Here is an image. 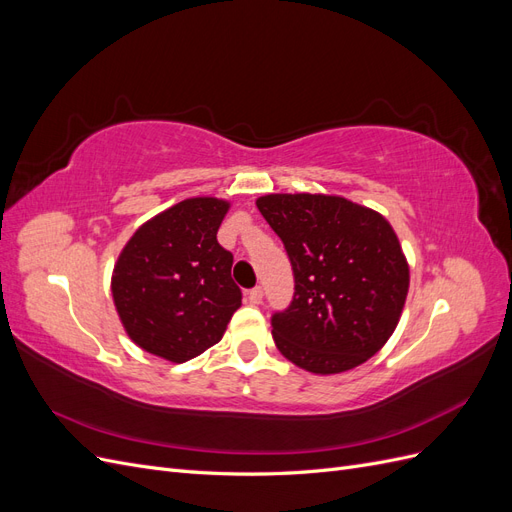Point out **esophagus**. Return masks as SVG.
Here are the masks:
<instances>
[{
  "label": "esophagus",
  "instance_id": "34e87169",
  "mask_svg": "<svg viewBox=\"0 0 512 512\" xmlns=\"http://www.w3.org/2000/svg\"><path fill=\"white\" fill-rule=\"evenodd\" d=\"M247 299H250L252 305L262 303V288H260V286H254L250 292H247Z\"/></svg>",
  "mask_w": 512,
  "mask_h": 512
}]
</instances>
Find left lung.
Here are the masks:
<instances>
[{"mask_svg": "<svg viewBox=\"0 0 512 512\" xmlns=\"http://www.w3.org/2000/svg\"><path fill=\"white\" fill-rule=\"evenodd\" d=\"M294 273L286 309L271 316L275 346L314 374H339L374 356L395 331L410 273L391 224L339 196L256 200Z\"/></svg>", "mask_w": 512, "mask_h": 512, "instance_id": "obj_1", "label": "left lung"}]
</instances>
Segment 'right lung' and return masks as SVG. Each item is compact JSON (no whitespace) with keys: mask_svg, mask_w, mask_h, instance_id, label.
<instances>
[{"mask_svg":"<svg viewBox=\"0 0 512 512\" xmlns=\"http://www.w3.org/2000/svg\"><path fill=\"white\" fill-rule=\"evenodd\" d=\"M228 203L190 198L134 232L113 273V299L143 350L185 363L218 344L241 305L232 254L218 243Z\"/></svg>","mask_w":512,"mask_h":512,"instance_id":"1","label":"right lung"}]
</instances>
